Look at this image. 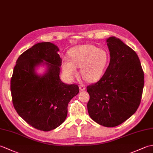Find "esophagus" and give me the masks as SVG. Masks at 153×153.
Returning a JSON list of instances; mask_svg holds the SVG:
<instances>
[{
    "label": "esophagus",
    "mask_w": 153,
    "mask_h": 153,
    "mask_svg": "<svg viewBox=\"0 0 153 153\" xmlns=\"http://www.w3.org/2000/svg\"><path fill=\"white\" fill-rule=\"evenodd\" d=\"M79 90L82 91H84V90H85V85H83V84H81V85H79Z\"/></svg>",
    "instance_id": "esophagus-1"
}]
</instances>
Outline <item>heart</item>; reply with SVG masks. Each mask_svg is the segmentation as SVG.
I'll list each match as a JSON object with an SVG mask.
<instances>
[{
    "mask_svg": "<svg viewBox=\"0 0 153 153\" xmlns=\"http://www.w3.org/2000/svg\"><path fill=\"white\" fill-rule=\"evenodd\" d=\"M70 59L64 58L62 69L67 78L71 79L81 66V74L88 82H96L102 76L108 62L106 51L92 45H82L70 51Z\"/></svg>",
    "mask_w": 153,
    "mask_h": 153,
    "instance_id": "obj_1",
    "label": "heart"
}]
</instances>
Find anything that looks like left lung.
Masks as SVG:
<instances>
[{
  "mask_svg": "<svg viewBox=\"0 0 153 153\" xmlns=\"http://www.w3.org/2000/svg\"><path fill=\"white\" fill-rule=\"evenodd\" d=\"M110 60L98 82L87 87V110L99 124L111 128L134 114L140 105L144 72L135 52L115 37L106 40Z\"/></svg>",
  "mask_w": 153,
  "mask_h": 153,
  "instance_id": "left-lung-1",
  "label": "left lung"
}]
</instances>
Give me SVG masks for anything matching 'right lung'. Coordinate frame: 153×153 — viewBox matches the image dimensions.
<instances>
[{"label":"right lung","mask_w":153,"mask_h":153,"mask_svg":"<svg viewBox=\"0 0 153 153\" xmlns=\"http://www.w3.org/2000/svg\"><path fill=\"white\" fill-rule=\"evenodd\" d=\"M58 51L50 42L35 44L19 56L10 81L16 112L28 124L44 131L53 130L64 122L68 103L79 93L78 85H68L60 78L62 59ZM40 64L48 68L43 76L35 71Z\"/></svg>","instance_id":"add662e5"}]
</instances>
